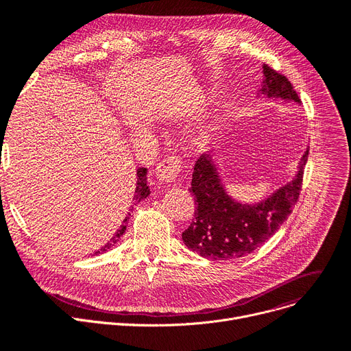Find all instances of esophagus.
<instances>
[{"instance_id": "1", "label": "esophagus", "mask_w": 351, "mask_h": 351, "mask_svg": "<svg viewBox=\"0 0 351 351\" xmlns=\"http://www.w3.org/2000/svg\"><path fill=\"white\" fill-rule=\"evenodd\" d=\"M180 166H182V160L179 156L172 155L165 158L163 160H160L156 166L155 173L156 178L160 183H171L173 182V179L178 176L179 171H180Z\"/></svg>"}]
</instances>
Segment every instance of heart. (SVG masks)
<instances>
[{"mask_svg": "<svg viewBox=\"0 0 351 351\" xmlns=\"http://www.w3.org/2000/svg\"><path fill=\"white\" fill-rule=\"evenodd\" d=\"M205 99H206V95L204 94V92H195V97H193V99L191 101V102H193V104H204L205 102Z\"/></svg>", "mask_w": 351, "mask_h": 351, "instance_id": "b5f03b06", "label": "heart"}]
</instances>
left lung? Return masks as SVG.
I'll use <instances>...</instances> for the list:
<instances>
[{
    "label": "left lung",
    "mask_w": 351,
    "mask_h": 351,
    "mask_svg": "<svg viewBox=\"0 0 351 351\" xmlns=\"http://www.w3.org/2000/svg\"><path fill=\"white\" fill-rule=\"evenodd\" d=\"M261 94L300 104L290 81L269 65H263ZM308 149L300 159L291 182L256 204H241L230 197L222 183L210 152L202 155L193 168L192 186L196 210L191 226L182 233L183 243L206 259L229 261L261 247L280 229L296 205L302 191Z\"/></svg>",
    "instance_id": "left-lung-1"
}]
</instances>
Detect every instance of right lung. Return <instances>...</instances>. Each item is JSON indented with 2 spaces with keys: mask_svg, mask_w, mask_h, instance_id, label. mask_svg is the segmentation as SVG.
<instances>
[{
  "mask_svg": "<svg viewBox=\"0 0 351 351\" xmlns=\"http://www.w3.org/2000/svg\"><path fill=\"white\" fill-rule=\"evenodd\" d=\"M146 173H147V169H146V168H139V169L136 171V189H135V196H134L135 202H141L142 199L149 196V193H151L149 186H147V183H146V180H147V179H146ZM129 216H131V213H128V216L123 219V223H122L121 228L117 230V233H115L112 237H110V241H109L102 249H99L98 252H95L94 254L104 253V252H106L108 249L115 246V243L119 241L121 236L126 232V225H128Z\"/></svg>",
  "mask_w": 351,
  "mask_h": 351,
  "instance_id": "add662e5",
  "label": "right lung"
}]
</instances>
